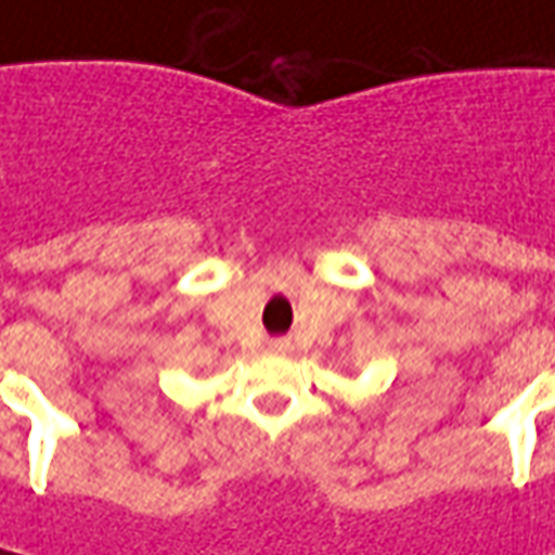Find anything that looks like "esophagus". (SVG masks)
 I'll return each instance as SVG.
<instances>
[{"instance_id":"obj_1","label":"esophagus","mask_w":555,"mask_h":555,"mask_svg":"<svg viewBox=\"0 0 555 555\" xmlns=\"http://www.w3.org/2000/svg\"><path fill=\"white\" fill-rule=\"evenodd\" d=\"M269 347H271V353H289V350H293V341H289V338H274Z\"/></svg>"}]
</instances>
